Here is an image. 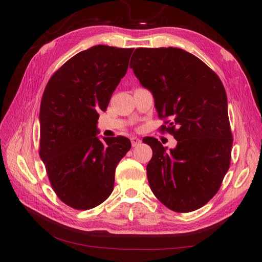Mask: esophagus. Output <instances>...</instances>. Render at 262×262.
<instances>
[{"mask_svg": "<svg viewBox=\"0 0 262 262\" xmlns=\"http://www.w3.org/2000/svg\"><path fill=\"white\" fill-rule=\"evenodd\" d=\"M130 142H132V145L133 146H137V145H140V144L142 143V141L138 137H132L130 138Z\"/></svg>", "mask_w": 262, "mask_h": 262, "instance_id": "esophagus-1", "label": "esophagus"}]
</instances>
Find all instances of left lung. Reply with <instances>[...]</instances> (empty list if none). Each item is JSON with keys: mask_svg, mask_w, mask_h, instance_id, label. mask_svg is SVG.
I'll use <instances>...</instances> for the list:
<instances>
[{"mask_svg": "<svg viewBox=\"0 0 262 262\" xmlns=\"http://www.w3.org/2000/svg\"><path fill=\"white\" fill-rule=\"evenodd\" d=\"M129 68L152 93L160 118L174 148L157 138L146 171L151 190L171 210L188 213L203 207L219 191L230 168L232 134L227 98L220 77L194 55L181 48H136Z\"/></svg>", "mask_w": 262, "mask_h": 262, "instance_id": "obj_1", "label": "left lung"}]
</instances>
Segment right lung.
<instances>
[{"mask_svg":"<svg viewBox=\"0 0 262 262\" xmlns=\"http://www.w3.org/2000/svg\"><path fill=\"white\" fill-rule=\"evenodd\" d=\"M133 48L92 46L69 59L48 81L40 103V159L54 191L86 210L114 190L115 171L130 149L127 137L98 136L105 111L126 74Z\"/></svg>","mask_w":262,"mask_h":262,"instance_id":"obj_1","label":"right lung"}]
</instances>
